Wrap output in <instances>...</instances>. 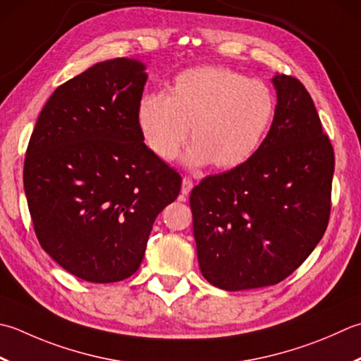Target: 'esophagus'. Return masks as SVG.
Segmentation results:
<instances>
[{"label": "esophagus", "mask_w": 361, "mask_h": 361, "mask_svg": "<svg viewBox=\"0 0 361 361\" xmlns=\"http://www.w3.org/2000/svg\"><path fill=\"white\" fill-rule=\"evenodd\" d=\"M192 188H194V181L190 180L189 176H185V178H183V183H181V194L188 195Z\"/></svg>", "instance_id": "esophagus-1"}]
</instances>
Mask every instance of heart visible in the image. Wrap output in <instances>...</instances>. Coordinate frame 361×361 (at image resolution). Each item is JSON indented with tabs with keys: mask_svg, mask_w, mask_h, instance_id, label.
<instances>
[{
	"mask_svg": "<svg viewBox=\"0 0 361 361\" xmlns=\"http://www.w3.org/2000/svg\"><path fill=\"white\" fill-rule=\"evenodd\" d=\"M275 98L271 87L225 67L188 68L175 76L169 94H150L137 104L136 120L154 157L172 161L186 142L192 166L213 162L233 171L249 161L272 123Z\"/></svg>",
	"mask_w": 361,
	"mask_h": 361,
	"instance_id": "b5f03b06",
	"label": "heart"
}]
</instances>
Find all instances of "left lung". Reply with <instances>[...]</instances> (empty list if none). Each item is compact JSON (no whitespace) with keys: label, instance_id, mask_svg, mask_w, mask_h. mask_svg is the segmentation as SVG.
Returning a JSON list of instances; mask_svg holds the SVG:
<instances>
[{"label":"left lung","instance_id":"8db88e82","mask_svg":"<svg viewBox=\"0 0 361 361\" xmlns=\"http://www.w3.org/2000/svg\"><path fill=\"white\" fill-rule=\"evenodd\" d=\"M272 82L277 106L255 154L190 192L200 271L225 291L280 283L329 225L334 147L298 78L275 75Z\"/></svg>","mask_w":361,"mask_h":361}]
</instances>
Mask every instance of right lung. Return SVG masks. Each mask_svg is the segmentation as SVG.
<instances>
[{
	"label": "right lung",
	"mask_w": 361,
	"mask_h": 361,
	"mask_svg": "<svg viewBox=\"0 0 361 361\" xmlns=\"http://www.w3.org/2000/svg\"><path fill=\"white\" fill-rule=\"evenodd\" d=\"M142 62H98L48 98L27 144L23 183L39 243L92 283L131 277L157 216L181 176L154 157L137 128Z\"/></svg>",
	"instance_id": "obj_1"
}]
</instances>
